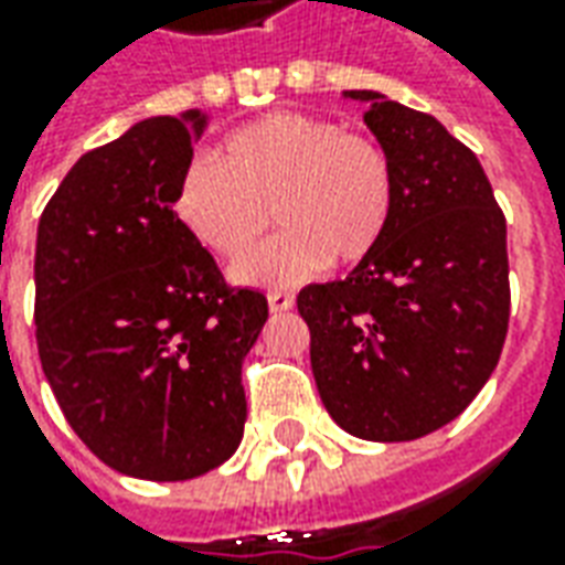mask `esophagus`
Returning <instances> with one entry per match:
<instances>
[{
	"instance_id": "1",
	"label": "esophagus",
	"mask_w": 565,
	"mask_h": 565,
	"mask_svg": "<svg viewBox=\"0 0 565 565\" xmlns=\"http://www.w3.org/2000/svg\"><path fill=\"white\" fill-rule=\"evenodd\" d=\"M294 296L290 294H281V290H275V294H269V311H275V315H284V311H290L294 308Z\"/></svg>"
}]
</instances>
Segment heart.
Returning a JSON list of instances; mask_svg holds the SVG:
<instances>
[{"mask_svg": "<svg viewBox=\"0 0 565 565\" xmlns=\"http://www.w3.org/2000/svg\"><path fill=\"white\" fill-rule=\"evenodd\" d=\"M174 217L211 254L242 259L275 221L287 233L238 263L250 287H294L330 259L366 263L391 233L396 172L379 141L335 120L275 111L230 132L217 160H193L174 186Z\"/></svg>", "mask_w": 565, "mask_h": 565, "instance_id": "heart-1", "label": "heart"}]
</instances>
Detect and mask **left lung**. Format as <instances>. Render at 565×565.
I'll return each mask as SVG.
<instances>
[{"label": "left lung", "mask_w": 565, "mask_h": 565, "mask_svg": "<svg viewBox=\"0 0 565 565\" xmlns=\"http://www.w3.org/2000/svg\"><path fill=\"white\" fill-rule=\"evenodd\" d=\"M366 127L393 160L384 245L342 281L308 284L311 372L327 412L366 441H412L462 415L509 332L505 214L481 162L433 115L375 90Z\"/></svg>", "instance_id": "8db88e82"}]
</instances>
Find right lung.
<instances>
[{"mask_svg": "<svg viewBox=\"0 0 565 565\" xmlns=\"http://www.w3.org/2000/svg\"><path fill=\"white\" fill-rule=\"evenodd\" d=\"M209 117H148L84 153L35 238V339L68 426L117 472L186 481L245 433L242 363L269 318L174 217Z\"/></svg>", "mask_w": 565, "mask_h": 565, "instance_id": "1", "label": "right lung"}]
</instances>
